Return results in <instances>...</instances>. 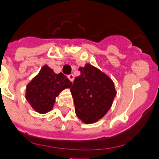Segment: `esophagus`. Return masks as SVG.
I'll use <instances>...</instances> for the list:
<instances>
[{"label": "esophagus", "mask_w": 159, "mask_h": 159, "mask_svg": "<svg viewBox=\"0 0 159 159\" xmlns=\"http://www.w3.org/2000/svg\"><path fill=\"white\" fill-rule=\"evenodd\" d=\"M67 77H68V79H69L72 82L74 81V75H73V74L68 75V76H67Z\"/></svg>", "instance_id": "1"}]
</instances>
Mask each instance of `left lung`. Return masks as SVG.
Returning <instances> with one entry per match:
<instances>
[{
    "label": "left lung",
    "mask_w": 159,
    "mask_h": 159,
    "mask_svg": "<svg viewBox=\"0 0 159 159\" xmlns=\"http://www.w3.org/2000/svg\"><path fill=\"white\" fill-rule=\"evenodd\" d=\"M81 75L71 87L75 112L84 123H94L111 109L116 92L114 82L105 73L91 64L80 67Z\"/></svg>",
    "instance_id": "obj_1"
}]
</instances>
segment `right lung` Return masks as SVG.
I'll return each instance as SVG.
<instances>
[{"label": "right lung", "mask_w": 159, "mask_h": 159, "mask_svg": "<svg viewBox=\"0 0 159 159\" xmlns=\"http://www.w3.org/2000/svg\"><path fill=\"white\" fill-rule=\"evenodd\" d=\"M72 87V82L64 74H56L44 65L40 72L26 87V99L37 112L44 114L51 111L55 99L65 88Z\"/></svg>", "instance_id": "obj_1"}]
</instances>
